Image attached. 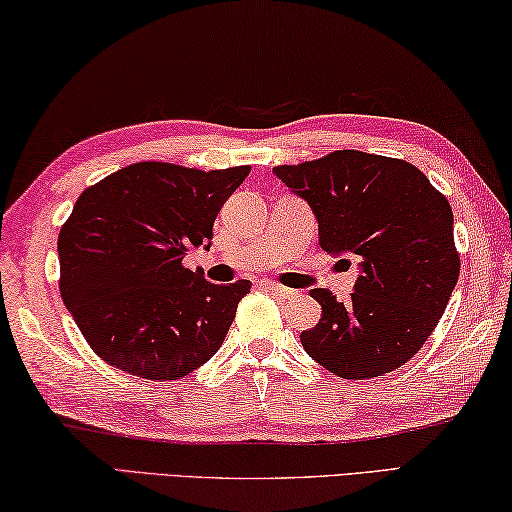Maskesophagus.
Returning a JSON list of instances; mask_svg holds the SVG:
<instances>
[{
	"instance_id": "1",
	"label": "esophagus",
	"mask_w": 512,
	"mask_h": 512,
	"mask_svg": "<svg viewBox=\"0 0 512 512\" xmlns=\"http://www.w3.org/2000/svg\"><path fill=\"white\" fill-rule=\"evenodd\" d=\"M263 288L267 290V292H272V294H276V297H281V299H294L297 297V292L294 290H290V288H283V285H279V283H263Z\"/></svg>"
}]
</instances>
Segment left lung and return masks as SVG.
<instances>
[{"mask_svg":"<svg viewBox=\"0 0 512 512\" xmlns=\"http://www.w3.org/2000/svg\"><path fill=\"white\" fill-rule=\"evenodd\" d=\"M276 177L310 204L319 245L360 261L346 301L310 290L321 319L303 330L306 353L346 380H369L409 362L443 317L459 281L447 197L405 159L335 150Z\"/></svg>","mask_w":512,"mask_h":512,"instance_id":"obj_1","label":"left lung"}]
</instances>
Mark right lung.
<instances>
[{"label":"right lung","instance_id":"1","mask_svg":"<svg viewBox=\"0 0 512 512\" xmlns=\"http://www.w3.org/2000/svg\"><path fill=\"white\" fill-rule=\"evenodd\" d=\"M249 170L139 161L80 193L58 236L60 294L103 362L179 380L222 346L251 283L215 285L182 261L209 249L222 204Z\"/></svg>","mask_w":512,"mask_h":512}]
</instances>
